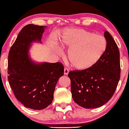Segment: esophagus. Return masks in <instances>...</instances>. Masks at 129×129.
Here are the masks:
<instances>
[{
    "label": "esophagus",
    "instance_id": "1",
    "mask_svg": "<svg viewBox=\"0 0 129 129\" xmlns=\"http://www.w3.org/2000/svg\"><path fill=\"white\" fill-rule=\"evenodd\" d=\"M68 72H69L68 68H64V74H65V75H68Z\"/></svg>",
    "mask_w": 129,
    "mask_h": 129
}]
</instances>
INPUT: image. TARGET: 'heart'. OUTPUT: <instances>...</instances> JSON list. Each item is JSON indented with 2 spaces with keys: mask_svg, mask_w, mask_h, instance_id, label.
I'll list each match as a JSON object with an SVG mask.
<instances>
[{
  "mask_svg": "<svg viewBox=\"0 0 129 129\" xmlns=\"http://www.w3.org/2000/svg\"><path fill=\"white\" fill-rule=\"evenodd\" d=\"M61 46L70 50L68 57L74 68L86 70L101 58L106 48L103 36L81 28L70 29L61 39Z\"/></svg>",
  "mask_w": 129,
  "mask_h": 129,
  "instance_id": "b5f03b06",
  "label": "heart"
}]
</instances>
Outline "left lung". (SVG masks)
Masks as SVG:
<instances>
[{
    "instance_id": "1",
    "label": "left lung",
    "mask_w": 129,
    "mask_h": 129,
    "mask_svg": "<svg viewBox=\"0 0 129 129\" xmlns=\"http://www.w3.org/2000/svg\"><path fill=\"white\" fill-rule=\"evenodd\" d=\"M104 36L106 48L97 63L86 70L71 71L68 74L74 102L86 109L103 106L111 99L120 77L118 47L108 31Z\"/></svg>"
}]
</instances>
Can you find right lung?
Instances as JSON below:
<instances>
[{
    "mask_svg": "<svg viewBox=\"0 0 129 129\" xmlns=\"http://www.w3.org/2000/svg\"><path fill=\"white\" fill-rule=\"evenodd\" d=\"M45 26L28 24L19 33L8 56V79L14 95L26 108H46L52 103L58 79L64 75L62 63L36 64L28 58L33 41H40Z\"/></svg>",
    "mask_w": 129,
    "mask_h": 129,
    "instance_id": "add662e5",
    "label": "right lung"
}]
</instances>
